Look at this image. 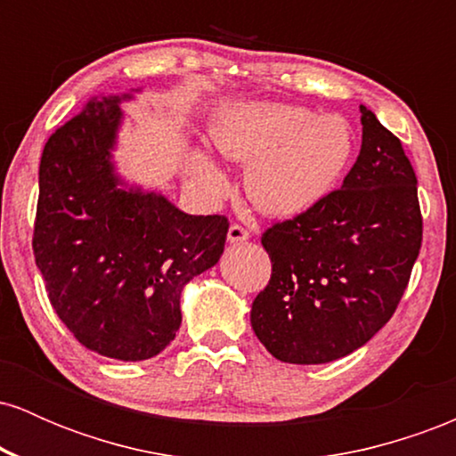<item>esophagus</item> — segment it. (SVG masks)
<instances>
[{"label": "esophagus", "instance_id": "esophagus-1", "mask_svg": "<svg viewBox=\"0 0 456 456\" xmlns=\"http://www.w3.org/2000/svg\"><path fill=\"white\" fill-rule=\"evenodd\" d=\"M248 240V232L242 227V224H232L227 232V242L229 244H240V242H246Z\"/></svg>", "mask_w": 456, "mask_h": 456}]
</instances>
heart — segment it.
I'll return each mask as SVG.
<instances>
[{
  "instance_id": "obj_1",
  "label": "heart",
  "mask_w": 456,
  "mask_h": 456,
  "mask_svg": "<svg viewBox=\"0 0 456 456\" xmlns=\"http://www.w3.org/2000/svg\"><path fill=\"white\" fill-rule=\"evenodd\" d=\"M210 139L224 159L248 165L246 192L270 216H296L322 201L354 154L347 119L282 102L227 104L214 115ZM186 171L212 195L227 186L206 150L188 154Z\"/></svg>"
}]
</instances>
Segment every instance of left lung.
Returning a JSON list of instances; mask_svg holds the SVG:
<instances>
[{
    "mask_svg": "<svg viewBox=\"0 0 456 456\" xmlns=\"http://www.w3.org/2000/svg\"><path fill=\"white\" fill-rule=\"evenodd\" d=\"M362 148L338 191L272 224V261L250 326L281 362L323 364L388 323L420 253L418 180L401 141L360 107Z\"/></svg>",
    "mask_w": 456,
    "mask_h": 456,
    "instance_id": "left-lung-1",
    "label": "left lung"
}]
</instances>
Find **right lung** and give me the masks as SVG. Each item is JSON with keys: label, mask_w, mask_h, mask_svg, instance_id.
I'll return each instance as SVG.
<instances>
[{"label": "right lung", "mask_w": 456, "mask_h": 456, "mask_svg": "<svg viewBox=\"0 0 456 456\" xmlns=\"http://www.w3.org/2000/svg\"><path fill=\"white\" fill-rule=\"evenodd\" d=\"M139 92V90H134ZM122 96L87 101L46 141L34 257L57 317L107 358H154L180 330L182 289L221 259L229 223L192 216L118 175Z\"/></svg>", "instance_id": "1"}]
</instances>
